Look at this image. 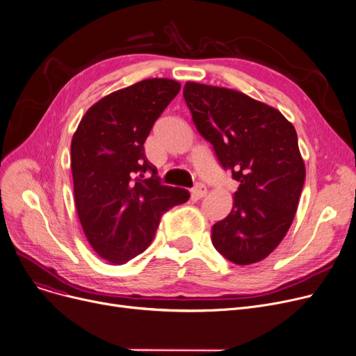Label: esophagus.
<instances>
[{
    "label": "esophagus",
    "instance_id": "esophagus-1",
    "mask_svg": "<svg viewBox=\"0 0 356 356\" xmlns=\"http://www.w3.org/2000/svg\"><path fill=\"white\" fill-rule=\"evenodd\" d=\"M193 197L194 198H202L207 195V186L204 184H197L194 188H193Z\"/></svg>",
    "mask_w": 356,
    "mask_h": 356
}]
</instances>
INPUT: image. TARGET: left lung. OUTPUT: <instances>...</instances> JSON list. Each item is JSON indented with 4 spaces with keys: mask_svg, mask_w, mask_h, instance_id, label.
Here are the masks:
<instances>
[{
    "mask_svg": "<svg viewBox=\"0 0 356 356\" xmlns=\"http://www.w3.org/2000/svg\"><path fill=\"white\" fill-rule=\"evenodd\" d=\"M198 132L240 182L229 214L211 227L218 253L252 264L280 244L295 218L306 168L298 135L277 109L243 92L186 81Z\"/></svg>",
    "mask_w": 356,
    "mask_h": 356,
    "instance_id": "obj_1",
    "label": "left lung"
}]
</instances>
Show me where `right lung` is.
I'll return each mask as SVG.
<instances>
[{
  "mask_svg": "<svg viewBox=\"0 0 356 356\" xmlns=\"http://www.w3.org/2000/svg\"><path fill=\"white\" fill-rule=\"evenodd\" d=\"M172 79H145L102 97L72 139L74 202L89 244L109 264H124L148 247L161 216L190 193L159 182L143 142L178 95ZM153 175L144 178V172Z\"/></svg>",
  "mask_w": 356,
  "mask_h": 356,
  "instance_id": "obj_1",
  "label": "right lung"
}]
</instances>
